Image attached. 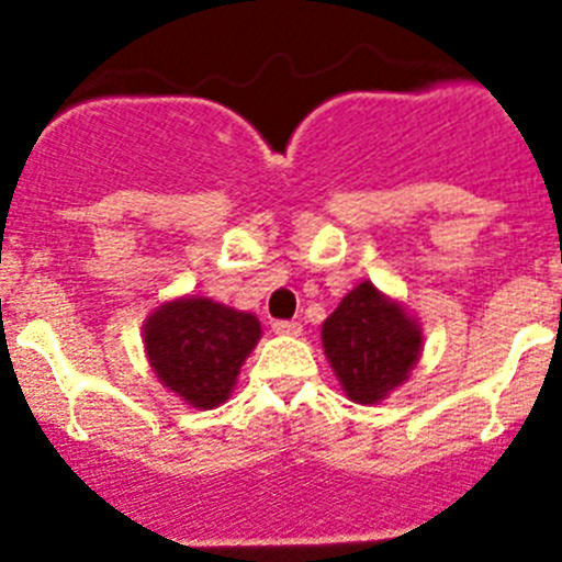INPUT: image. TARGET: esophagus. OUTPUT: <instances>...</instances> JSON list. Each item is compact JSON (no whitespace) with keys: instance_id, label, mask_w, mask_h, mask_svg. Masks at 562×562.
<instances>
[{"instance_id":"esophagus-1","label":"esophagus","mask_w":562,"mask_h":562,"mask_svg":"<svg viewBox=\"0 0 562 562\" xmlns=\"http://www.w3.org/2000/svg\"><path fill=\"white\" fill-rule=\"evenodd\" d=\"M271 328H274V334H280V337H299V334H302V323L296 321H274Z\"/></svg>"}]
</instances>
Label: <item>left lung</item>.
I'll list each match as a JSON object with an SVG mask.
<instances>
[{
  "label": "left lung",
  "instance_id": "1",
  "mask_svg": "<svg viewBox=\"0 0 562 562\" xmlns=\"http://www.w3.org/2000/svg\"><path fill=\"white\" fill-rule=\"evenodd\" d=\"M321 339L348 400L375 405L407 381L424 337L416 317L364 280L323 321Z\"/></svg>",
  "mask_w": 562,
  "mask_h": 562
}]
</instances>
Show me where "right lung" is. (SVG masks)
I'll return each mask as SVG.
<instances>
[{"label": "right lung", "mask_w": 562, "mask_h": 562, "mask_svg": "<svg viewBox=\"0 0 562 562\" xmlns=\"http://www.w3.org/2000/svg\"><path fill=\"white\" fill-rule=\"evenodd\" d=\"M252 313L203 296L160 304L144 323V345L155 375L168 391L201 411L223 405L241 364L258 345Z\"/></svg>", "instance_id": "1"}]
</instances>
